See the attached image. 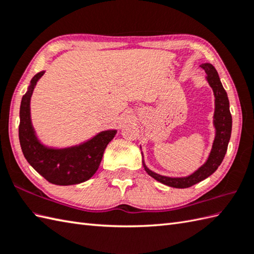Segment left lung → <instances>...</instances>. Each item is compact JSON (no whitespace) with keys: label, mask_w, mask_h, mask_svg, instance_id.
Masks as SVG:
<instances>
[{"label":"left lung","mask_w":254,"mask_h":254,"mask_svg":"<svg viewBox=\"0 0 254 254\" xmlns=\"http://www.w3.org/2000/svg\"><path fill=\"white\" fill-rule=\"evenodd\" d=\"M199 66H201L205 71V73H206V79L210 87H212L215 96L214 127L216 132H215V138L213 142L212 150H210L207 160L205 161V164L199 167L196 171H194L192 175L181 178H171L156 174V172L149 170L143 161L145 171H146L150 177H153L155 180L172 188L186 189L189 187H192L194 185H196L199 181L206 179V178L212 174H214L218 168V166L222 164V161L225 157L231 135L233 119H231L229 110V100L227 97V93H226L222 83H220L218 73L212 64L209 63H204Z\"/></svg>","instance_id":"8db88e82"}]
</instances>
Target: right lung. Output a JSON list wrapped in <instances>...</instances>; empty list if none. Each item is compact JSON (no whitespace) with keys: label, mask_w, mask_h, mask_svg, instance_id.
<instances>
[{"label":"right lung","mask_w":254,"mask_h":254,"mask_svg":"<svg viewBox=\"0 0 254 254\" xmlns=\"http://www.w3.org/2000/svg\"><path fill=\"white\" fill-rule=\"evenodd\" d=\"M45 71L30 80L28 90L21 98L18 135L21 150L29 165L47 181L58 186H71L90 179L99 168L107 145L117 130L102 131L87 142L66 148L45 146L37 138L30 119V98L35 86Z\"/></svg>","instance_id":"obj_1"}]
</instances>
